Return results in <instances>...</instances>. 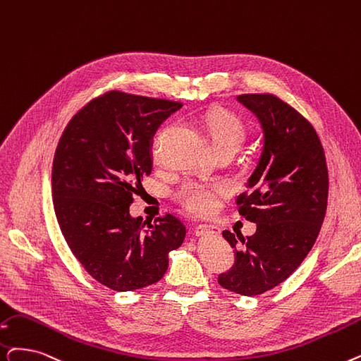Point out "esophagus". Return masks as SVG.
I'll use <instances>...</instances> for the list:
<instances>
[{
	"label": "esophagus",
	"mask_w": 361,
	"mask_h": 361,
	"mask_svg": "<svg viewBox=\"0 0 361 361\" xmlns=\"http://www.w3.org/2000/svg\"><path fill=\"white\" fill-rule=\"evenodd\" d=\"M195 234H196V236H208V234H212V236H218L219 228L214 227V226H208V224H199L195 228Z\"/></svg>",
	"instance_id": "1"
}]
</instances>
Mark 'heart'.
Masks as SVG:
<instances>
[{"label": "heart", "instance_id": "1", "mask_svg": "<svg viewBox=\"0 0 361 361\" xmlns=\"http://www.w3.org/2000/svg\"><path fill=\"white\" fill-rule=\"evenodd\" d=\"M205 128L216 154L234 153L245 142L247 127L245 121L234 112L216 109L208 114ZM165 131H162L154 142V152L158 147ZM226 192V185L221 183H199L187 180L174 190V199L180 207L195 215H208L215 208L219 196Z\"/></svg>", "mask_w": 361, "mask_h": 361}]
</instances>
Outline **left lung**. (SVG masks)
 I'll list each match as a JSON object with an SVG mask.
<instances>
[{"instance_id":"8db88e82","label":"left lung","mask_w":361,"mask_h":361,"mask_svg":"<svg viewBox=\"0 0 361 361\" xmlns=\"http://www.w3.org/2000/svg\"><path fill=\"white\" fill-rule=\"evenodd\" d=\"M238 100L264 131L247 190L236 197L239 214L257 223V231L246 238L223 231L236 261L218 283L255 296L285 281L308 255L324 219L329 174L320 138L296 109L271 92L240 94Z\"/></svg>"}]
</instances>
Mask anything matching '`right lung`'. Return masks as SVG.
Listing matches in <instances>:
<instances>
[{
    "label": "right lung",
    "instance_id": "1",
    "mask_svg": "<svg viewBox=\"0 0 361 361\" xmlns=\"http://www.w3.org/2000/svg\"><path fill=\"white\" fill-rule=\"evenodd\" d=\"M183 104L118 90L88 102L66 125L54 153L57 223L75 258L103 286L128 292L159 281L185 236L171 214L133 218L130 205L152 172V138Z\"/></svg>",
    "mask_w": 361,
    "mask_h": 361
}]
</instances>
